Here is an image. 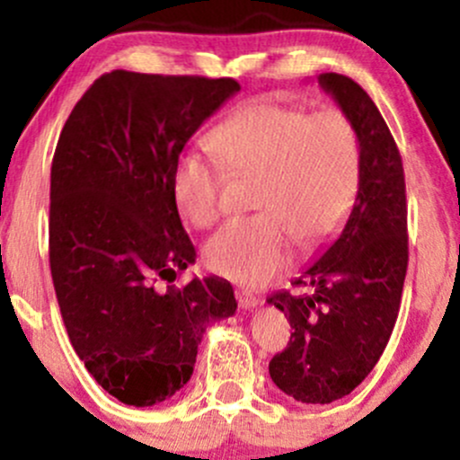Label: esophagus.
<instances>
[{
    "label": "esophagus",
    "mask_w": 460,
    "mask_h": 460,
    "mask_svg": "<svg viewBox=\"0 0 460 460\" xmlns=\"http://www.w3.org/2000/svg\"><path fill=\"white\" fill-rule=\"evenodd\" d=\"M235 298H237V305H240L242 309H252V307H257V305H260V298L252 296V294L246 292V289H237Z\"/></svg>",
    "instance_id": "obj_1"
}]
</instances>
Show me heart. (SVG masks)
Instances as JSON below:
<instances>
[{
    "mask_svg": "<svg viewBox=\"0 0 460 460\" xmlns=\"http://www.w3.org/2000/svg\"><path fill=\"white\" fill-rule=\"evenodd\" d=\"M215 160L183 153L172 168V199L188 225L209 229L223 214L229 175H257L251 218L235 220L205 246L218 277L268 283L292 255L294 237L315 246L341 229L361 183V142L340 110L311 112L300 103L263 97L242 105L209 131Z\"/></svg>",
    "mask_w": 460,
    "mask_h": 460,
    "instance_id": "b5f03b06",
    "label": "heart"
}]
</instances>
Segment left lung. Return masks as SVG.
I'll return each mask as SVG.
<instances>
[{
    "label": "left lung",
    "mask_w": 460,
    "mask_h": 460,
    "mask_svg": "<svg viewBox=\"0 0 460 460\" xmlns=\"http://www.w3.org/2000/svg\"><path fill=\"white\" fill-rule=\"evenodd\" d=\"M318 82L357 128L361 183L341 235L294 281L311 292L268 298L294 329L268 366L270 378L307 404L335 402L372 372L392 337L409 266L404 168L392 131L355 79L322 73Z\"/></svg>",
    "instance_id": "8db88e82"
}]
</instances>
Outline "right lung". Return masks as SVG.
Returning <instances> with one entry per match:
<instances>
[{
	"label": "right lung",
	"mask_w": 460,
	"mask_h": 460,
	"mask_svg": "<svg viewBox=\"0 0 460 460\" xmlns=\"http://www.w3.org/2000/svg\"><path fill=\"white\" fill-rule=\"evenodd\" d=\"M237 91L231 77L119 68L94 79L62 128L51 162V279L77 357L123 404L175 395L208 326L237 309L220 277L157 288L197 260L172 199V168Z\"/></svg>",
	"instance_id": "1"
}]
</instances>
